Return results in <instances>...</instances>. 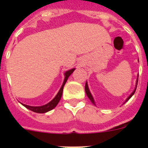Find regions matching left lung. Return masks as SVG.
Listing matches in <instances>:
<instances>
[{
	"label": "left lung",
	"mask_w": 148,
	"mask_h": 148,
	"mask_svg": "<svg viewBox=\"0 0 148 148\" xmlns=\"http://www.w3.org/2000/svg\"><path fill=\"white\" fill-rule=\"evenodd\" d=\"M137 84H138V79H137V82H136V87L135 90H133V92H132L131 94H130V96H129V97H128L127 99H126V101H125V102H126V101H127L129 100V99H130V98L132 97V96H133V94L135 93V92H136V87H137ZM85 92H86V94H87V96H88V98H89V99H90V100L91 101H92V102L93 103V104H95V103H94L93 98H92V95H91V93H90V90H89L88 86H87V83H86V84H85Z\"/></svg>",
	"instance_id": "obj_1"
}]
</instances>
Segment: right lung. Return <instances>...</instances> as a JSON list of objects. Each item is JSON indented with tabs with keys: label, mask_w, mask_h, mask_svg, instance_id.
<instances>
[{
	"label": "right lung",
	"mask_w": 148,
	"mask_h": 148,
	"mask_svg": "<svg viewBox=\"0 0 148 148\" xmlns=\"http://www.w3.org/2000/svg\"><path fill=\"white\" fill-rule=\"evenodd\" d=\"M74 70H75V69H72V70H69V71L65 73L64 81V83H63L62 86H61V89H60L59 92H58V94L56 95V97H55L53 100L51 101L50 102L45 104V105L40 106V107H32V106L26 105V104H23V105L24 106L25 108H27V109L30 110H32L33 111V112H35V113H44L48 112V111L51 110H53V108H56V106H57V104H58V102H59L60 99H61V95H62L64 86L65 85V84H66V81H67V78H69V76H70L72 73H73Z\"/></svg>",
	"instance_id": "add662e5"
}]
</instances>
